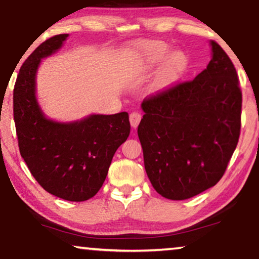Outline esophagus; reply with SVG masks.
Returning <instances> with one entry per match:
<instances>
[{
    "label": "esophagus",
    "instance_id": "34e87169",
    "mask_svg": "<svg viewBox=\"0 0 259 259\" xmlns=\"http://www.w3.org/2000/svg\"><path fill=\"white\" fill-rule=\"evenodd\" d=\"M130 124L133 126L134 129H136L138 124H140L141 122V118H142V115L140 113H137V111H134V113L130 114Z\"/></svg>",
    "mask_w": 259,
    "mask_h": 259
}]
</instances>
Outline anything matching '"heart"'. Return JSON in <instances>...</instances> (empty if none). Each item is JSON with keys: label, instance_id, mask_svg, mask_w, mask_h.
<instances>
[{"label": "heart", "instance_id": "heart-1", "mask_svg": "<svg viewBox=\"0 0 259 259\" xmlns=\"http://www.w3.org/2000/svg\"><path fill=\"white\" fill-rule=\"evenodd\" d=\"M168 53L167 45L159 41H153V43L145 44L144 46L138 50L136 52V58L138 64L143 67H152L153 65L159 63L163 60ZM185 66L184 57L180 53H175L165 63L161 65V67L158 71L156 83L158 86H166L175 81L180 72L183 71Z\"/></svg>", "mask_w": 259, "mask_h": 259}]
</instances>
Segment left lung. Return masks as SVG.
<instances>
[{
  "label": "left lung",
  "mask_w": 259,
  "mask_h": 259,
  "mask_svg": "<svg viewBox=\"0 0 259 259\" xmlns=\"http://www.w3.org/2000/svg\"><path fill=\"white\" fill-rule=\"evenodd\" d=\"M213 56L193 80L146 96L138 125L144 166L157 193L186 200L225 175L241 133L242 92L228 55L211 40Z\"/></svg>",
  "instance_id": "8db88e82"
}]
</instances>
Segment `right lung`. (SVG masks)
<instances>
[{"label":"right lung","mask_w":259,"mask_h":259,"mask_svg":"<svg viewBox=\"0 0 259 259\" xmlns=\"http://www.w3.org/2000/svg\"><path fill=\"white\" fill-rule=\"evenodd\" d=\"M67 37L49 38L23 63L14 87V119L19 152L33 178L52 195L80 202L102 187L115 152L129 137L130 122L125 111L72 123L45 117L36 99V73Z\"/></svg>","instance_id":"right-lung-1"}]
</instances>
